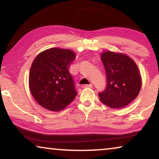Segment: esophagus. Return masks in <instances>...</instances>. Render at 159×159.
<instances>
[{
  "label": "esophagus",
  "mask_w": 159,
  "mask_h": 159,
  "mask_svg": "<svg viewBox=\"0 0 159 159\" xmlns=\"http://www.w3.org/2000/svg\"><path fill=\"white\" fill-rule=\"evenodd\" d=\"M83 88H93L92 84H88V85H82Z\"/></svg>",
  "instance_id": "1"
}]
</instances>
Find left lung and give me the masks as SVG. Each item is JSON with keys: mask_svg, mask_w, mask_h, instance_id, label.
I'll use <instances>...</instances> for the list:
<instances>
[{"mask_svg": "<svg viewBox=\"0 0 159 159\" xmlns=\"http://www.w3.org/2000/svg\"><path fill=\"white\" fill-rule=\"evenodd\" d=\"M107 76V87L98 93L102 103L120 109L133 102L140 91L142 78L134 61L125 54L106 51L101 54Z\"/></svg>", "mask_w": 159, "mask_h": 159, "instance_id": "left-lung-1", "label": "left lung"}]
</instances>
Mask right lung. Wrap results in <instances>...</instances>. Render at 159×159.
I'll return each instance as SVG.
<instances>
[{
	"instance_id": "1",
	"label": "right lung",
	"mask_w": 159,
	"mask_h": 159,
	"mask_svg": "<svg viewBox=\"0 0 159 159\" xmlns=\"http://www.w3.org/2000/svg\"><path fill=\"white\" fill-rule=\"evenodd\" d=\"M75 58L73 51L53 48L34 59L29 73V88L41 107L59 111L74 100L77 92L69 69Z\"/></svg>"
}]
</instances>
